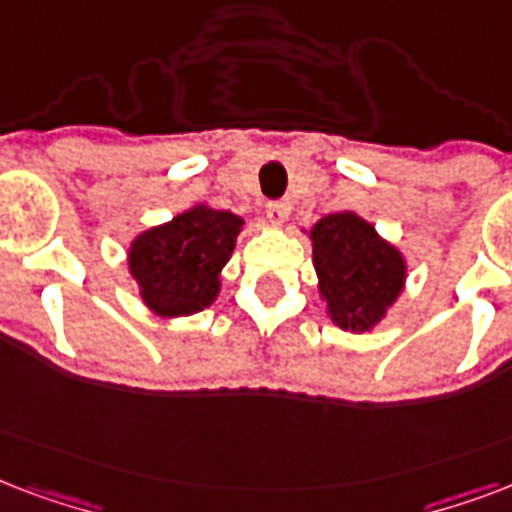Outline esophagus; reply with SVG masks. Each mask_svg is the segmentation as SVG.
I'll return each instance as SVG.
<instances>
[{
    "label": "esophagus",
    "instance_id": "obj_1",
    "mask_svg": "<svg viewBox=\"0 0 512 512\" xmlns=\"http://www.w3.org/2000/svg\"><path fill=\"white\" fill-rule=\"evenodd\" d=\"M288 213H291V208H288V202H267V219L269 224H275V227H280V224H285V219H288Z\"/></svg>",
    "mask_w": 512,
    "mask_h": 512
}]
</instances>
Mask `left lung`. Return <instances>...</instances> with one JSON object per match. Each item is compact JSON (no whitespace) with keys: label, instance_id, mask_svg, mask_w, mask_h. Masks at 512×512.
Here are the masks:
<instances>
[{"label":"left lung","instance_id":"1","mask_svg":"<svg viewBox=\"0 0 512 512\" xmlns=\"http://www.w3.org/2000/svg\"><path fill=\"white\" fill-rule=\"evenodd\" d=\"M312 259L331 320L350 331H368L403 288L406 264L355 213H331L310 232Z\"/></svg>","mask_w":512,"mask_h":512}]
</instances>
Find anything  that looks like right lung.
I'll return each mask as SVG.
<instances>
[{
  "mask_svg": "<svg viewBox=\"0 0 512 512\" xmlns=\"http://www.w3.org/2000/svg\"><path fill=\"white\" fill-rule=\"evenodd\" d=\"M243 221L197 205L165 227L149 229L130 248V272L157 315H192L219 293V272L235 251Z\"/></svg>",
  "mask_w": 512,
  "mask_h": 512,
  "instance_id": "1",
  "label": "right lung"
}]
</instances>
